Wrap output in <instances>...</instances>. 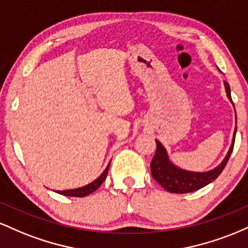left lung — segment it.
<instances>
[{"label":"left lung","mask_w":248,"mask_h":248,"mask_svg":"<svg viewBox=\"0 0 248 248\" xmlns=\"http://www.w3.org/2000/svg\"><path fill=\"white\" fill-rule=\"evenodd\" d=\"M224 84L227 96L232 101L231 88H230L229 82L224 81ZM235 133H237V128L234 129L232 144L230 147L227 155L225 156L224 161L217 168L206 172L186 171V170L179 169V168L175 167L168 158L166 149L162 146L161 142L156 140V153L154 155L152 163H150L152 176L163 189L172 193H187L202 189V187H204L215 181L224 170L230 156H231L233 146H234Z\"/></svg>","instance_id":"8db88e82"}]
</instances>
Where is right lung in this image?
Returning a JSON list of instances; mask_svg holds the SVG:
<instances>
[{
    "label": "right lung",
    "instance_id": "obj_1",
    "mask_svg": "<svg viewBox=\"0 0 248 248\" xmlns=\"http://www.w3.org/2000/svg\"><path fill=\"white\" fill-rule=\"evenodd\" d=\"M108 168H109V164H108L105 171L101 173V176L99 178H96L94 182L90 183L86 186H82V187H78V189H72V190H62V191H57L61 195L64 196H70V197H85V196L90 195V193L94 192L99 186L104 183V181L106 179L107 172H108Z\"/></svg>",
    "mask_w": 248,
    "mask_h": 248
}]
</instances>
